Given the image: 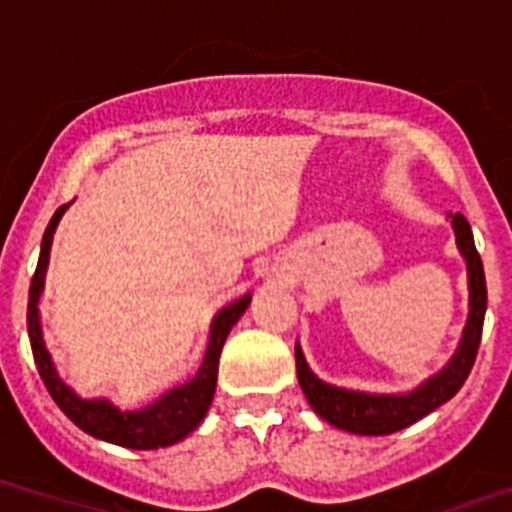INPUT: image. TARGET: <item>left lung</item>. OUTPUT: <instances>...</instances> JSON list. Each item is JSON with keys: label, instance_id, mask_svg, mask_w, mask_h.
<instances>
[{"label": "left lung", "instance_id": "obj_1", "mask_svg": "<svg viewBox=\"0 0 512 512\" xmlns=\"http://www.w3.org/2000/svg\"><path fill=\"white\" fill-rule=\"evenodd\" d=\"M447 218H452L457 248L464 256V261H467V284H470V314H467V325H464L457 353L452 355V360L439 373L426 378L414 391L363 393L320 381L307 365V360H304L302 348L297 345L294 358H297L299 386H302L314 414L322 416L327 424L337 426L342 431H350V434H363V437L393 434V431L406 429L414 421L424 419L426 414L439 409L467 381V375H470L472 365H475L482 337V322H485V269H482V259L475 248V238H472V228L467 218L462 213H449Z\"/></svg>", "mask_w": 512, "mask_h": 512}]
</instances>
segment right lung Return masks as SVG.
Returning a JSON list of instances; mask_svg holds the SVG:
<instances>
[{
  "instance_id": "add662e5",
  "label": "right lung",
  "mask_w": 512,
  "mask_h": 512,
  "mask_svg": "<svg viewBox=\"0 0 512 512\" xmlns=\"http://www.w3.org/2000/svg\"><path fill=\"white\" fill-rule=\"evenodd\" d=\"M65 208L68 205H60L53 218H50L48 228H45L40 261H37L35 276L30 281V299H27V332H30L32 355H35V365L40 370L42 383L53 396V401L60 406V411L91 437L119 444V447L126 449H159L182 442L190 431L198 429V424L208 414L215 396V383H218L220 350H223V342L231 327L241 320V314L251 304V294L236 299V302H231L215 314L203 365H200L192 381L172 388L162 398L137 411L116 409L109 398H81L73 388L65 386L63 378L55 370L53 358L45 348V340H42L40 327V297L42 289H45L50 246H53V233L58 228L60 218H63Z\"/></svg>"
}]
</instances>
